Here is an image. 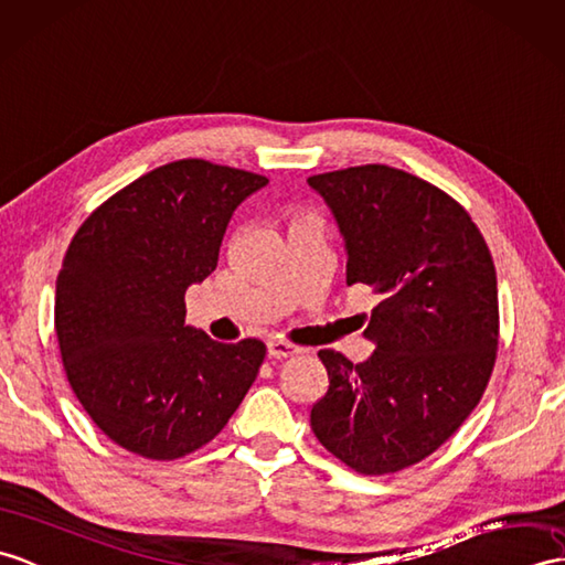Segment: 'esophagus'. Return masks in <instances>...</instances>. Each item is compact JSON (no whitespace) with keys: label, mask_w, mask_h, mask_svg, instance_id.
Listing matches in <instances>:
<instances>
[{"label":"esophagus","mask_w":565,"mask_h":565,"mask_svg":"<svg viewBox=\"0 0 565 565\" xmlns=\"http://www.w3.org/2000/svg\"><path fill=\"white\" fill-rule=\"evenodd\" d=\"M300 351L303 349L291 344V342H284V339H269L267 342L269 359H291V356H298Z\"/></svg>","instance_id":"obj_1"}]
</instances>
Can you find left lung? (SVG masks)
Listing matches in <instances>:
<instances>
[{"instance_id":"left-lung-1","label":"left lung","mask_w":565,"mask_h":565,"mask_svg":"<svg viewBox=\"0 0 565 565\" xmlns=\"http://www.w3.org/2000/svg\"><path fill=\"white\" fill-rule=\"evenodd\" d=\"M347 241V284L380 303L369 361L320 349L330 387L310 426L359 475H395L426 460L465 424L498 353L495 267L477 223L448 192L383 163L308 178Z\"/></svg>"}]
</instances>
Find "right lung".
Segmentation results:
<instances>
[{
    "instance_id": "right-lung-1",
    "label": "right lung",
    "mask_w": 565,
    "mask_h": 565,
    "mask_svg": "<svg viewBox=\"0 0 565 565\" xmlns=\"http://www.w3.org/2000/svg\"><path fill=\"white\" fill-rule=\"evenodd\" d=\"M267 178L182 159L108 196L62 262L55 332L94 424L147 460L214 440L255 383L267 347L221 344L185 324V291L216 269L228 221Z\"/></svg>"
}]
</instances>
